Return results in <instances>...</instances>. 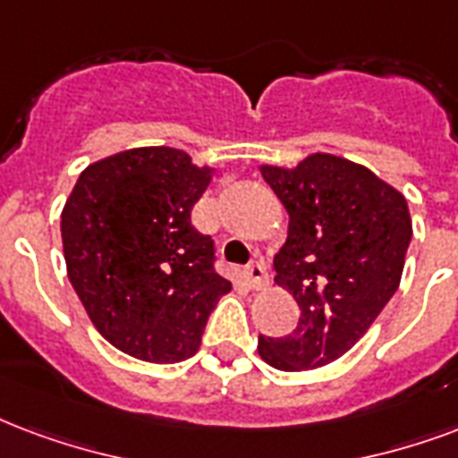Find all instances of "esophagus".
<instances>
[{
    "label": "esophagus",
    "mask_w": 458,
    "mask_h": 458,
    "mask_svg": "<svg viewBox=\"0 0 458 458\" xmlns=\"http://www.w3.org/2000/svg\"><path fill=\"white\" fill-rule=\"evenodd\" d=\"M244 278H247V284L252 285L254 291H261V288H267L268 285L267 268H264V264H259V261H254V264H250V267L244 268Z\"/></svg>",
    "instance_id": "1"
}]
</instances>
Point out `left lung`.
<instances>
[{"label": "left lung", "instance_id": "8db88e82", "mask_svg": "<svg viewBox=\"0 0 458 458\" xmlns=\"http://www.w3.org/2000/svg\"><path fill=\"white\" fill-rule=\"evenodd\" d=\"M259 170L291 216L274 268L300 322L284 338L259 336L257 351L284 372L324 368L365 336L399 288L413 235L406 197L331 153Z\"/></svg>", "mask_w": 458, "mask_h": 458}]
</instances>
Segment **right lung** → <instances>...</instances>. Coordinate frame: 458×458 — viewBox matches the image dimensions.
I'll list each match as a JSON object with an SVG mask.
<instances>
[{
  "label": "right lung",
  "mask_w": 458,
  "mask_h": 458,
  "mask_svg": "<svg viewBox=\"0 0 458 458\" xmlns=\"http://www.w3.org/2000/svg\"><path fill=\"white\" fill-rule=\"evenodd\" d=\"M214 174L180 148L141 146L90 163L66 199V274L93 327L122 353L187 360L233 288L214 271V240L191 225Z\"/></svg>",
  "instance_id": "right-lung-1"
}]
</instances>
